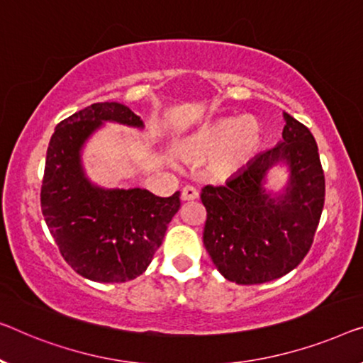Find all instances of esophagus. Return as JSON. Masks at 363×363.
<instances>
[{
  "label": "esophagus",
  "instance_id": "1",
  "mask_svg": "<svg viewBox=\"0 0 363 363\" xmlns=\"http://www.w3.org/2000/svg\"><path fill=\"white\" fill-rule=\"evenodd\" d=\"M199 197V192L196 187L192 186H186L182 189V194H181V199L184 200V202H187V200H196Z\"/></svg>",
  "mask_w": 363,
  "mask_h": 363
}]
</instances>
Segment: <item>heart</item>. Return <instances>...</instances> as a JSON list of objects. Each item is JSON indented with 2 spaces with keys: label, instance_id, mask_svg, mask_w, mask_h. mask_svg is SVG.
<instances>
[{
  "label": "heart",
  "instance_id": "heart-1",
  "mask_svg": "<svg viewBox=\"0 0 363 363\" xmlns=\"http://www.w3.org/2000/svg\"><path fill=\"white\" fill-rule=\"evenodd\" d=\"M261 133L256 122L226 118L203 127L194 135L189 143V155L216 156L215 167L221 174H231L257 150Z\"/></svg>",
  "mask_w": 363,
  "mask_h": 363
}]
</instances>
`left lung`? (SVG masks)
I'll return each instance as SVG.
<instances>
[{
    "label": "left lung",
    "instance_id": "obj_1",
    "mask_svg": "<svg viewBox=\"0 0 363 363\" xmlns=\"http://www.w3.org/2000/svg\"><path fill=\"white\" fill-rule=\"evenodd\" d=\"M284 142L266 150L223 186H205L203 245L215 267L231 282L264 284L289 274L305 259L324 207L326 181L318 145L308 127L284 113ZM284 160L291 184L284 196L269 198L267 171Z\"/></svg>",
    "mask_w": 363,
    "mask_h": 363
}]
</instances>
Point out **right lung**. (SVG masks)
Wrapping results in <instances>:
<instances>
[{
	"instance_id": "add662e5",
	"label": "right lung",
	"mask_w": 363,
	"mask_h": 363,
	"mask_svg": "<svg viewBox=\"0 0 363 363\" xmlns=\"http://www.w3.org/2000/svg\"><path fill=\"white\" fill-rule=\"evenodd\" d=\"M104 121L143 127L118 102H97L58 123L47 148L40 207L62 257L94 282L118 284L147 270L181 207L179 192L156 197L145 189L91 186L79 163L84 140Z\"/></svg>"
}]
</instances>
